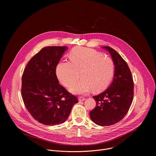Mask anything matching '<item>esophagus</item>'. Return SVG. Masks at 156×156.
Listing matches in <instances>:
<instances>
[{
    "label": "esophagus",
    "instance_id": "34e87169",
    "mask_svg": "<svg viewBox=\"0 0 156 156\" xmlns=\"http://www.w3.org/2000/svg\"><path fill=\"white\" fill-rule=\"evenodd\" d=\"M85 99H86V98H83V97H81V96H80V97H79V98H78V101H79V102L84 101Z\"/></svg>",
    "mask_w": 156,
    "mask_h": 156
}]
</instances>
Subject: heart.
<instances>
[{
	"mask_svg": "<svg viewBox=\"0 0 156 156\" xmlns=\"http://www.w3.org/2000/svg\"><path fill=\"white\" fill-rule=\"evenodd\" d=\"M70 62L63 61L57 66L56 74L59 81L70 87L75 94H86L93 90L102 91L110 83L115 74V63L110 57L92 49L82 47L73 48L69 53Z\"/></svg>",
	"mask_w": 156,
	"mask_h": 156,
	"instance_id": "b5f03b06",
	"label": "heart"
}]
</instances>
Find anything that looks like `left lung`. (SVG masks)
<instances>
[{
    "label": "left lung",
    "instance_id": "1",
    "mask_svg": "<svg viewBox=\"0 0 156 156\" xmlns=\"http://www.w3.org/2000/svg\"><path fill=\"white\" fill-rule=\"evenodd\" d=\"M107 49L115 63L113 82L102 93L93 96L96 105L90 113L91 120L100 126H110L126 115L134 95V83L128 65L120 55L109 46Z\"/></svg>",
    "mask_w": 156,
    "mask_h": 156
}]
</instances>
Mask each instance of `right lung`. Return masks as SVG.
I'll list each match as a JSON object with an SVG mask.
<instances>
[{
  "label": "right lung",
  "mask_w": 156,
  "mask_h": 156,
  "mask_svg": "<svg viewBox=\"0 0 156 156\" xmlns=\"http://www.w3.org/2000/svg\"><path fill=\"white\" fill-rule=\"evenodd\" d=\"M67 48H42L28 62L21 78V93L31 116L46 125L63 123L77 98L58 83L56 67Z\"/></svg>",
  "instance_id": "1"
}]
</instances>
